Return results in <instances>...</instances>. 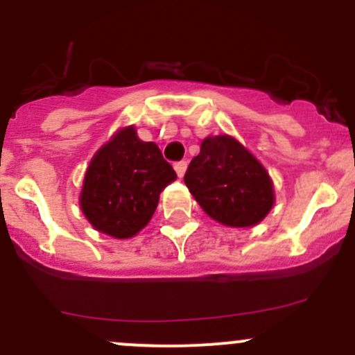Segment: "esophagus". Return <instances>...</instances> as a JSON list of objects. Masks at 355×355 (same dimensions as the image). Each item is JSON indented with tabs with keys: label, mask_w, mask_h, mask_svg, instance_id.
I'll return each mask as SVG.
<instances>
[{
	"label": "esophagus",
	"mask_w": 355,
	"mask_h": 355,
	"mask_svg": "<svg viewBox=\"0 0 355 355\" xmlns=\"http://www.w3.org/2000/svg\"><path fill=\"white\" fill-rule=\"evenodd\" d=\"M185 170H187V161H178V163H175V171H177L178 178L184 177Z\"/></svg>",
	"instance_id": "1"
}]
</instances>
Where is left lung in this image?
I'll list each match as a JSON object with an SVG mask.
<instances>
[{
  "label": "left lung",
  "instance_id": "obj_1",
  "mask_svg": "<svg viewBox=\"0 0 355 355\" xmlns=\"http://www.w3.org/2000/svg\"><path fill=\"white\" fill-rule=\"evenodd\" d=\"M184 182L204 213L225 227H254L275 204L273 180L266 168L227 134L209 135L200 142Z\"/></svg>",
  "mask_w": 355,
  "mask_h": 355
}]
</instances>
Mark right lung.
<instances>
[{
    "label": "right lung",
    "instance_id": "add662e5",
    "mask_svg": "<svg viewBox=\"0 0 355 355\" xmlns=\"http://www.w3.org/2000/svg\"><path fill=\"white\" fill-rule=\"evenodd\" d=\"M177 180L155 142L120 128L96 151L85 170L78 204L92 228L113 239L137 235L155 214L159 194Z\"/></svg>",
    "mask_w": 355,
    "mask_h": 355
}]
</instances>
